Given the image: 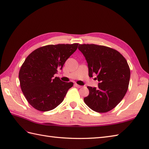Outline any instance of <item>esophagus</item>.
<instances>
[{
    "label": "esophagus",
    "instance_id": "1",
    "mask_svg": "<svg viewBox=\"0 0 149 149\" xmlns=\"http://www.w3.org/2000/svg\"><path fill=\"white\" fill-rule=\"evenodd\" d=\"M74 86H75V87H77L78 88H81L82 87V86H80V85H78L77 84H74Z\"/></svg>",
    "mask_w": 149,
    "mask_h": 149
}]
</instances>
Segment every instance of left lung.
Instances as JSON below:
<instances>
[{
  "label": "left lung",
  "instance_id": "left-lung-1",
  "mask_svg": "<svg viewBox=\"0 0 149 149\" xmlns=\"http://www.w3.org/2000/svg\"><path fill=\"white\" fill-rule=\"evenodd\" d=\"M78 49L88 62L89 76L96 75L98 88L88 86L89 94L85 103L94 111L105 113L112 110L123 100L128 89L130 69L119 51L101 45L79 44Z\"/></svg>",
  "mask_w": 149,
  "mask_h": 149
}]
</instances>
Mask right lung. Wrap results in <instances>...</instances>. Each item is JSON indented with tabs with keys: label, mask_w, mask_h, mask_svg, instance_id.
Listing matches in <instances>:
<instances>
[{
	"label": "right lung",
	"mask_w": 149,
	"mask_h": 149,
	"mask_svg": "<svg viewBox=\"0 0 149 149\" xmlns=\"http://www.w3.org/2000/svg\"><path fill=\"white\" fill-rule=\"evenodd\" d=\"M79 44L47 45L32 51L19 72L20 87L27 102L42 112L56 108L63 101L74 83L54 77L67 59L77 50Z\"/></svg>",
	"instance_id": "obj_1"
}]
</instances>
